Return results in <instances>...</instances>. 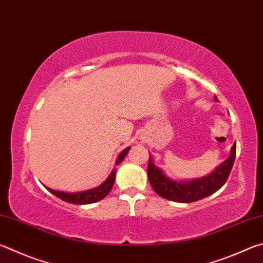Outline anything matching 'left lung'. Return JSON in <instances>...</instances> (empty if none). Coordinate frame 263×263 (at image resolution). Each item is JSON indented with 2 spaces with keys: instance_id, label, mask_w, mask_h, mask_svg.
Wrapping results in <instances>:
<instances>
[{
  "instance_id": "left-lung-1",
  "label": "left lung",
  "mask_w": 263,
  "mask_h": 263,
  "mask_svg": "<svg viewBox=\"0 0 263 263\" xmlns=\"http://www.w3.org/2000/svg\"><path fill=\"white\" fill-rule=\"evenodd\" d=\"M214 100L217 101V98L214 97ZM235 159L236 144L231 147L230 156L217 168H215L213 173L204 177L178 180L168 177L163 170L154 164V159L149 155L147 166L148 180L160 197L170 200V201L183 203L198 201V200L212 195L226 184L229 175L231 173Z\"/></svg>"
}]
</instances>
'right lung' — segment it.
Returning <instances> with one entry per match:
<instances>
[{"label": "right lung", "mask_w": 263, "mask_h": 263, "mask_svg": "<svg viewBox=\"0 0 263 263\" xmlns=\"http://www.w3.org/2000/svg\"><path fill=\"white\" fill-rule=\"evenodd\" d=\"M131 147H127L125 149L119 153V155L117 156L116 163L115 165H118L119 163H122L123 160L125 159V156L127 155L128 151H130ZM115 177H116V166L112 169V171L109 175V177L103 181L101 185L97 186V187L90 189V190H86L82 191V192H63V191H56L47 187H45L49 191L50 193L56 195L57 198H60L61 200H63L65 202L69 203H73V204H88V203H93L100 201L103 198H106L108 193L110 192V190L112 189V185L115 183Z\"/></svg>", "instance_id": "1"}]
</instances>
